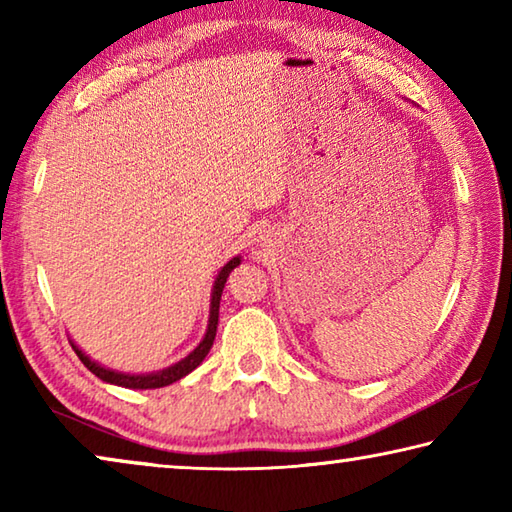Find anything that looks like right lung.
Wrapping results in <instances>:
<instances>
[{"mask_svg": "<svg viewBox=\"0 0 512 512\" xmlns=\"http://www.w3.org/2000/svg\"><path fill=\"white\" fill-rule=\"evenodd\" d=\"M239 264H241V257H232L230 262L221 268L219 275H216L214 287H212V300H210V320H207V332L203 336V341L196 345L194 352H189L185 359L173 363V366L158 370V372H149V375H128V372H119V370H110L106 366H99V363L92 361L88 354H85L79 348V345L72 343L74 352L79 354L83 366L88 368L92 375H97L101 381H108V384H115V386L140 388V391H146V388H162V386L173 384V381L183 379L194 368L201 366L203 359L207 357V352H210V348H212L214 336H216V325H219V305H221V293H223V287H225V280H228L232 268L239 266Z\"/></svg>", "mask_w": 512, "mask_h": 512, "instance_id": "add662e5", "label": "right lung"}]
</instances>
